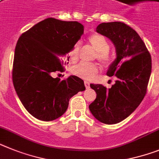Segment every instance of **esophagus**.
Listing matches in <instances>:
<instances>
[{
  "label": "esophagus",
  "mask_w": 159,
  "mask_h": 159,
  "mask_svg": "<svg viewBox=\"0 0 159 159\" xmlns=\"http://www.w3.org/2000/svg\"><path fill=\"white\" fill-rule=\"evenodd\" d=\"M84 85L86 89H89L90 88V84H89V81H84Z\"/></svg>",
  "instance_id": "1"
}]
</instances>
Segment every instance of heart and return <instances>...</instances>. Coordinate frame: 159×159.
Instances as JSON below:
<instances>
[{
  "label": "heart",
  "mask_w": 159,
  "mask_h": 159,
  "mask_svg": "<svg viewBox=\"0 0 159 159\" xmlns=\"http://www.w3.org/2000/svg\"><path fill=\"white\" fill-rule=\"evenodd\" d=\"M89 41L92 45V47L96 51V57L97 60L100 61L103 64H109L112 61V55L109 52L110 44L108 43V41L104 36L98 34L91 35ZM80 50V43L74 44L72 48L70 49L68 57L69 59L73 63L76 62L78 59ZM71 71L76 76L80 77L84 80H90L97 73L98 66L95 63H80L73 66Z\"/></svg>",
  "instance_id": "heart-1"
}]
</instances>
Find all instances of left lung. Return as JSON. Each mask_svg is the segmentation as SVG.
I'll list each match as a JSON object with an SVG mask.
<instances>
[{"label":"left lung","instance_id":"8db88e82","mask_svg":"<svg viewBox=\"0 0 159 159\" xmlns=\"http://www.w3.org/2000/svg\"><path fill=\"white\" fill-rule=\"evenodd\" d=\"M96 32L110 39L116 47V58L107 75H115L116 80L108 89L91 84L96 98L89 109L99 121L116 124L128 117L144 99L151 74V56L138 34L125 23H101Z\"/></svg>","mask_w":159,"mask_h":159}]
</instances>
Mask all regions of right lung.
<instances>
[{
	"instance_id": "right-lung-1",
	"label": "right lung",
	"mask_w": 159,
	"mask_h": 159,
	"mask_svg": "<svg viewBox=\"0 0 159 159\" xmlns=\"http://www.w3.org/2000/svg\"><path fill=\"white\" fill-rule=\"evenodd\" d=\"M83 34L84 25L78 21L49 17L19 38L13 59V86L23 106L35 118H59L70 99L85 90L84 80L75 75L63 80L52 77L53 72L64 71L63 57Z\"/></svg>"
}]
</instances>
